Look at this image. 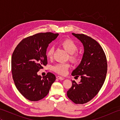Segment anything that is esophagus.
I'll use <instances>...</instances> for the list:
<instances>
[{"label": "esophagus", "mask_w": 120, "mask_h": 120, "mask_svg": "<svg viewBox=\"0 0 120 120\" xmlns=\"http://www.w3.org/2000/svg\"><path fill=\"white\" fill-rule=\"evenodd\" d=\"M56 78H57L59 80H62L64 79V78H63L62 77H61V76H56Z\"/></svg>", "instance_id": "34e87169"}]
</instances>
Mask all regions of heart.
<instances>
[{"label": "heart", "instance_id": "heart-1", "mask_svg": "<svg viewBox=\"0 0 120 120\" xmlns=\"http://www.w3.org/2000/svg\"><path fill=\"white\" fill-rule=\"evenodd\" d=\"M59 44L69 53V58L71 61L75 63L79 58V55L77 52V45L73 40L66 39L61 42ZM55 48L53 46H50L47 52V56L49 58H52L54 54ZM70 67L68 63H58L52 67V70L60 75H65Z\"/></svg>", "mask_w": 120, "mask_h": 120}]
</instances>
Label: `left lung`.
Wrapping results in <instances>:
<instances>
[{
	"label": "left lung",
	"mask_w": 120,
	"mask_h": 120,
	"mask_svg": "<svg viewBox=\"0 0 120 120\" xmlns=\"http://www.w3.org/2000/svg\"><path fill=\"white\" fill-rule=\"evenodd\" d=\"M82 43L84 52L81 62L72 75L80 76L78 83L72 81L67 95L75 104H83L94 98L102 87L107 71V59L102 47L92 38L83 34L72 33Z\"/></svg>",
	"instance_id": "left-lung-1"
}]
</instances>
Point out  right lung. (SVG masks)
<instances>
[{"mask_svg":"<svg viewBox=\"0 0 120 120\" xmlns=\"http://www.w3.org/2000/svg\"><path fill=\"white\" fill-rule=\"evenodd\" d=\"M58 34L39 33L25 38L15 48L12 56V77L17 90L30 101L46 96L56 76L48 72L42 77L38 72L47 64L46 50Z\"/></svg>","mask_w":120,"mask_h":120,"instance_id":"add662e5","label":"right lung"}]
</instances>
